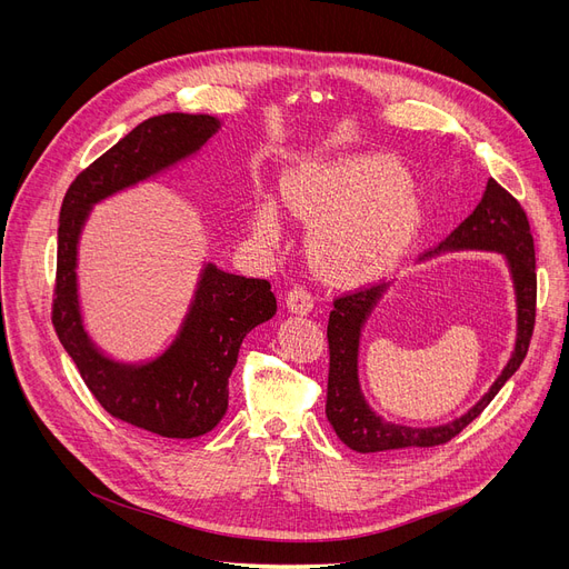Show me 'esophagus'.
I'll return each mask as SVG.
<instances>
[{
    "label": "esophagus",
    "instance_id": "34e87169",
    "mask_svg": "<svg viewBox=\"0 0 569 569\" xmlns=\"http://www.w3.org/2000/svg\"><path fill=\"white\" fill-rule=\"evenodd\" d=\"M286 305H288V309H290L292 313L307 316V313H311V309H313V295H311L307 288H302V286H295V288H290L288 295H286Z\"/></svg>",
    "mask_w": 569,
    "mask_h": 569
}]
</instances>
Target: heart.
Listing matches in <instances>:
<instances>
[{
    "instance_id": "b5f03b06",
    "label": "heart",
    "mask_w": 569,
    "mask_h": 569,
    "mask_svg": "<svg viewBox=\"0 0 569 569\" xmlns=\"http://www.w3.org/2000/svg\"><path fill=\"white\" fill-rule=\"evenodd\" d=\"M399 166L385 159L316 163L292 172L283 187L295 214L316 219L311 251L327 272H360L392 258L410 230L415 200ZM277 207L260 204L256 230L277 232Z\"/></svg>"
}]
</instances>
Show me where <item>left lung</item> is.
<instances>
[{"mask_svg":"<svg viewBox=\"0 0 569 569\" xmlns=\"http://www.w3.org/2000/svg\"><path fill=\"white\" fill-rule=\"evenodd\" d=\"M452 251H491L505 256L517 302V339L515 350L489 392L457 420L440 427H406L387 422L367 403L360 387V341L365 325L380 305L392 283H373L346 292L335 300V309L327 322V343H330V376H327L325 415L337 431L339 440L350 450L371 455L408 450V447H433L452 440L480 415L500 387L521 367L530 346L535 325V247L532 234L521 204L507 193L496 179H489L485 196L475 212L425 258Z\"/></svg>","mask_w":569,"mask_h":569,"instance_id":"left-lung-1","label":"left lung"}]
</instances>
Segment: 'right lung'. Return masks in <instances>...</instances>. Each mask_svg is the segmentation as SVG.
<instances>
[{
    "mask_svg": "<svg viewBox=\"0 0 569 569\" xmlns=\"http://www.w3.org/2000/svg\"><path fill=\"white\" fill-rule=\"evenodd\" d=\"M221 129L212 114L166 112L144 119L69 187L57 230L52 325L94 399L117 420L163 438H198L228 410V378L244 337L277 313L264 279L204 262L172 343L147 362L108 357L84 330L78 297V244L92 207L198 154Z\"/></svg>",
    "mask_w": 569,
    "mask_h": 569,
    "instance_id": "add662e5",
    "label": "right lung"
}]
</instances>
